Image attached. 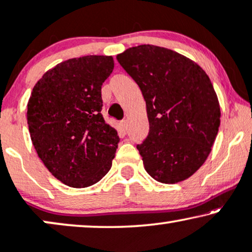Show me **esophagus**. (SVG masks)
Masks as SVG:
<instances>
[{"label": "esophagus", "instance_id": "obj_1", "mask_svg": "<svg viewBox=\"0 0 252 252\" xmlns=\"http://www.w3.org/2000/svg\"><path fill=\"white\" fill-rule=\"evenodd\" d=\"M120 126H121V128H122L123 131H126V128H128V122H126V120L121 121V122H120Z\"/></svg>", "mask_w": 252, "mask_h": 252}]
</instances>
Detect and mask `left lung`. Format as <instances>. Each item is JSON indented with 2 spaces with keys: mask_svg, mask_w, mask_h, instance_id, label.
<instances>
[{
  "mask_svg": "<svg viewBox=\"0 0 252 252\" xmlns=\"http://www.w3.org/2000/svg\"><path fill=\"white\" fill-rule=\"evenodd\" d=\"M146 102L150 131L137 145L158 182L187 180L205 162L220 126V106L206 72L174 50L140 45L116 56Z\"/></svg>",
  "mask_w": 252,
  "mask_h": 252,
  "instance_id": "8db88e82",
  "label": "left lung"
}]
</instances>
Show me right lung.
Masks as SVG:
<instances>
[{
    "label": "right lung",
    "instance_id": "1",
    "mask_svg": "<svg viewBox=\"0 0 252 252\" xmlns=\"http://www.w3.org/2000/svg\"><path fill=\"white\" fill-rule=\"evenodd\" d=\"M112 56L70 59L47 71L28 103L29 131L43 165L62 183L86 188L112 167L117 131L103 120L101 86Z\"/></svg>",
    "mask_w": 252,
    "mask_h": 252
}]
</instances>
